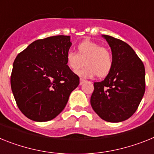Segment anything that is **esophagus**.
Segmentation results:
<instances>
[{"label": "esophagus", "mask_w": 154, "mask_h": 154, "mask_svg": "<svg viewBox=\"0 0 154 154\" xmlns=\"http://www.w3.org/2000/svg\"><path fill=\"white\" fill-rule=\"evenodd\" d=\"M85 81H85V79H83V78L80 79V85H82L85 82Z\"/></svg>", "instance_id": "1"}]
</instances>
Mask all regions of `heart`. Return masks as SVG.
Segmentation results:
<instances>
[{"mask_svg":"<svg viewBox=\"0 0 154 154\" xmlns=\"http://www.w3.org/2000/svg\"><path fill=\"white\" fill-rule=\"evenodd\" d=\"M65 59L66 66L73 71L81 68L85 61V67L77 71L79 76L84 77H105L114 64L113 55L108 48L88 39L77 44V53L68 51Z\"/></svg>","mask_w":154,"mask_h":154,"instance_id":"1","label":"heart"}]
</instances>
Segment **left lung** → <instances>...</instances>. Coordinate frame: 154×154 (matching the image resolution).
Returning a JSON list of instances; mask_svg holds the SVG:
<instances>
[{"instance_id": "8db88e82", "label": "left lung", "mask_w": 154, "mask_h": 154, "mask_svg": "<svg viewBox=\"0 0 154 154\" xmlns=\"http://www.w3.org/2000/svg\"><path fill=\"white\" fill-rule=\"evenodd\" d=\"M114 59L110 73L101 82L94 83L92 109L101 119L120 122L133 116L145 92V67L126 42L102 35Z\"/></svg>"}]
</instances>
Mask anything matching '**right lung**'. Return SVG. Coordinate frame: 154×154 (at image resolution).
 Wrapping results in <instances>:
<instances>
[{"label": "right lung", "mask_w": 154, "mask_h": 154, "mask_svg": "<svg viewBox=\"0 0 154 154\" xmlns=\"http://www.w3.org/2000/svg\"><path fill=\"white\" fill-rule=\"evenodd\" d=\"M71 45L68 35L38 39L14 60L11 87L18 109L29 119H53L80 84L78 76L66 64Z\"/></svg>", "instance_id": "1"}]
</instances>
